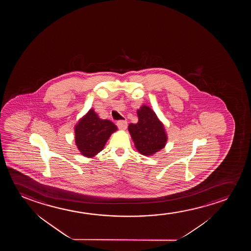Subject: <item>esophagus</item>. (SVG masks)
Returning <instances> with one entry per match:
<instances>
[{"instance_id": "1", "label": "esophagus", "mask_w": 251, "mask_h": 251, "mask_svg": "<svg viewBox=\"0 0 251 251\" xmlns=\"http://www.w3.org/2000/svg\"><path fill=\"white\" fill-rule=\"evenodd\" d=\"M117 127L121 130H125L127 127V124L126 121H118L117 122Z\"/></svg>"}]
</instances>
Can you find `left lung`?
Instances as JSON below:
<instances>
[{
  "label": "left lung",
  "mask_w": 251,
  "mask_h": 251,
  "mask_svg": "<svg viewBox=\"0 0 251 251\" xmlns=\"http://www.w3.org/2000/svg\"><path fill=\"white\" fill-rule=\"evenodd\" d=\"M137 124L128 125L134 147L141 154L151 156L165 148L168 141L165 125L150 107L143 104L137 110Z\"/></svg>",
  "instance_id": "obj_1"
}]
</instances>
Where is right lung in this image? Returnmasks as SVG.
<instances>
[{
  "instance_id": "1",
  "label": "right lung",
  "mask_w": 251,
  "mask_h": 251,
  "mask_svg": "<svg viewBox=\"0 0 251 251\" xmlns=\"http://www.w3.org/2000/svg\"><path fill=\"white\" fill-rule=\"evenodd\" d=\"M117 130L112 122L101 119L93 109H90L75 126L76 147L84 157L94 158Z\"/></svg>"
}]
</instances>
